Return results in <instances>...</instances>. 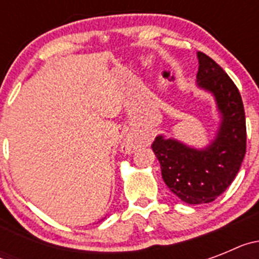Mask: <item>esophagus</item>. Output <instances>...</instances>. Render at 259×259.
<instances>
[{
    "label": "esophagus",
    "instance_id": "esophagus-1",
    "mask_svg": "<svg viewBox=\"0 0 259 259\" xmlns=\"http://www.w3.org/2000/svg\"><path fill=\"white\" fill-rule=\"evenodd\" d=\"M139 145H140V143H139L137 139H135V137H127L122 144V152L131 153L134 152L135 149H137Z\"/></svg>",
    "mask_w": 259,
    "mask_h": 259
}]
</instances>
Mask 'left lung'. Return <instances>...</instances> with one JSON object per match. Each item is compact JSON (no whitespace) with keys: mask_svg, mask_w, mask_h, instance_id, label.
Wrapping results in <instances>:
<instances>
[{"mask_svg":"<svg viewBox=\"0 0 259 259\" xmlns=\"http://www.w3.org/2000/svg\"><path fill=\"white\" fill-rule=\"evenodd\" d=\"M197 57L198 87L214 95L222 113L217 139L202 150L163 136L152 144L163 182L191 205L211 202L221 196L236 178L246 153L245 111L239 89L214 59L202 52Z\"/></svg>","mask_w":259,"mask_h":259,"instance_id":"obj_1","label":"left lung"}]
</instances>
